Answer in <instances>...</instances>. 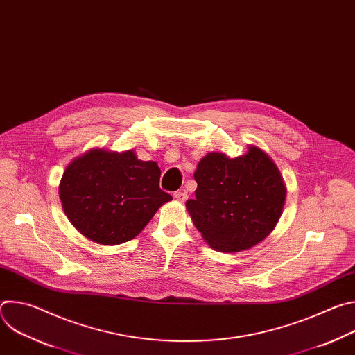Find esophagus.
<instances>
[{"mask_svg":"<svg viewBox=\"0 0 355 355\" xmlns=\"http://www.w3.org/2000/svg\"><path fill=\"white\" fill-rule=\"evenodd\" d=\"M174 198H175L177 200H180V202H185L187 198H188V195H187V192H184V191H177V192H174Z\"/></svg>","mask_w":355,"mask_h":355,"instance_id":"esophagus-1","label":"esophagus"}]
</instances>
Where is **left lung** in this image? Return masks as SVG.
<instances>
[{
    "instance_id": "obj_1",
    "label": "left lung",
    "mask_w": 355,
    "mask_h": 355,
    "mask_svg": "<svg viewBox=\"0 0 355 355\" xmlns=\"http://www.w3.org/2000/svg\"><path fill=\"white\" fill-rule=\"evenodd\" d=\"M193 178L198 188L187 209L195 227L218 251L256 245L281 218L286 195L282 177L256 146L236 159L209 153L198 163Z\"/></svg>"
}]
</instances>
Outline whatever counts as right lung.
<instances>
[{"instance_id":"1","label":"right lung","mask_w":355,"mask_h":355,"mask_svg":"<svg viewBox=\"0 0 355 355\" xmlns=\"http://www.w3.org/2000/svg\"><path fill=\"white\" fill-rule=\"evenodd\" d=\"M160 174L156 162H141L132 150H91L63 174L59 193L64 214L95 243L129 241L173 199L160 188Z\"/></svg>"}]
</instances>
